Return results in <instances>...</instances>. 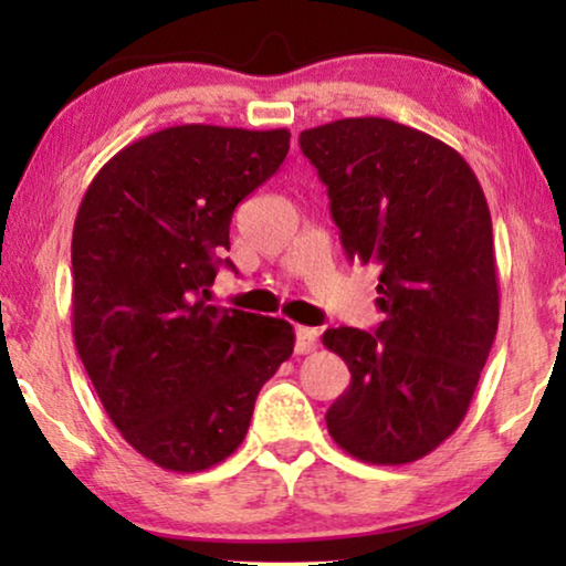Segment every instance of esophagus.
<instances>
[{
    "mask_svg": "<svg viewBox=\"0 0 566 566\" xmlns=\"http://www.w3.org/2000/svg\"><path fill=\"white\" fill-rule=\"evenodd\" d=\"M316 337H319V332L312 329V327H296V353L306 355L316 350Z\"/></svg>",
    "mask_w": 566,
    "mask_h": 566,
    "instance_id": "34e87169",
    "label": "esophagus"
}]
</instances>
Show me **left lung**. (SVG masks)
<instances>
[{"instance_id": "left-lung-1", "label": "left lung", "mask_w": 566, "mask_h": 566, "mask_svg": "<svg viewBox=\"0 0 566 566\" xmlns=\"http://www.w3.org/2000/svg\"><path fill=\"white\" fill-rule=\"evenodd\" d=\"M298 144L347 258L381 273L384 322L322 337L350 368L327 430L366 463H412L467 417L497 335L490 206L459 151L401 123L343 118L301 130Z\"/></svg>"}]
</instances>
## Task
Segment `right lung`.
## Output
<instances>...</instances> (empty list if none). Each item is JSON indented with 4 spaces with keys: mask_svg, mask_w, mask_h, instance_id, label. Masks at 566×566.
<instances>
[{
    "mask_svg": "<svg viewBox=\"0 0 566 566\" xmlns=\"http://www.w3.org/2000/svg\"><path fill=\"white\" fill-rule=\"evenodd\" d=\"M289 146L285 128L172 126L120 149L82 198L76 353L120 436L167 471L229 459L262 384L293 353L285 319L208 304L234 208Z\"/></svg>",
    "mask_w": 566,
    "mask_h": 566,
    "instance_id": "1",
    "label": "right lung"
}]
</instances>
